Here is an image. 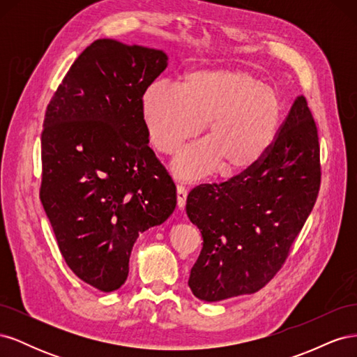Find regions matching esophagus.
Masks as SVG:
<instances>
[{"instance_id":"1","label":"esophagus","mask_w":357,"mask_h":357,"mask_svg":"<svg viewBox=\"0 0 357 357\" xmlns=\"http://www.w3.org/2000/svg\"><path fill=\"white\" fill-rule=\"evenodd\" d=\"M186 198H188V190L183 186H177V207H178V210L185 208Z\"/></svg>"}]
</instances>
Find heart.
I'll return each mask as SVG.
<instances>
[{
	"label": "heart",
	"instance_id": "b5f03b06",
	"mask_svg": "<svg viewBox=\"0 0 357 357\" xmlns=\"http://www.w3.org/2000/svg\"><path fill=\"white\" fill-rule=\"evenodd\" d=\"M142 113L150 139L171 155L197 137L204 125L205 143L189 147L172 162L180 180H195L220 167L234 176L256 165L271 147L282 122V101L259 75L245 68H199L185 74L180 88L149 84Z\"/></svg>",
	"mask_w": 357,
	"mask_h": 357
}]
</instances>
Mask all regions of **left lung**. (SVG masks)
<instances>
[{
    "mask_svg": "<svg viewBox=\"0 0 357 357\" xmlns=\"http://www.w3.org/2000/svg\"><path fill=\"white\" fill-rule=\"evenodd\" d=\"M319 188L317 128L301 95L261 162L188 195V218L204 240L190 269L193 295L218 302L264 287L284 264Z\"/></svg>",
    "mask_w": 357,
    "mask_h": 357,
    "instance_id": "obj_1",
    "label": "left lung"
}]
</instances>
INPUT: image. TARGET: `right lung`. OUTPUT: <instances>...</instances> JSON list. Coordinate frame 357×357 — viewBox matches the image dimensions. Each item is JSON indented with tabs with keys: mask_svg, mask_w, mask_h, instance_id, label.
<instances>
[{
	"mask_svg": "<svg viewBox=\"0 0 357 357\" xmlns=\"http://www.w3.org/2000/svg\"><path fill=\"white\" fill-rule=\"evenodd\" d=\"M167 67L165 52L100 38L47 105L40 199L67 265L101 291L126 282L139 234L176 208L142 113L144 89Z\"/></svg>",
	"mask_w": 357,
	"mask_h": 357,
	"instance_id": "obj_1",
	"label": "right lung"
}]
</instances>
